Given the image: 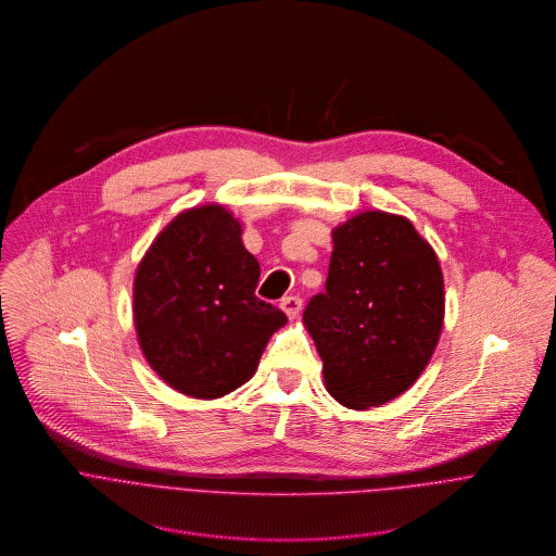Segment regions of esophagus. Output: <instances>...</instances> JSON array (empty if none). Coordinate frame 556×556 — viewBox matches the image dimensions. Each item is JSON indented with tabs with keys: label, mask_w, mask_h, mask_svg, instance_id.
Segmentation results:
<instances>
[{
	"label": "esophagus",
	"mask_w": 556,
	"mask_h": 556,
	"mask_svg": "<svg viewBox=\"0 0 556 556\" xmlns=\"http://www.w3.org/2000/svg\"><path fill=\"white\" fill-rule=\"evenodd\" d=\"M280 308L285 311V315H287V317L298 318L300 317V313H302V300H300V298L289 295V298H285V300L280 302Z\"/></svg>",
	"instance_id": "34e87169"
}]
</instances>
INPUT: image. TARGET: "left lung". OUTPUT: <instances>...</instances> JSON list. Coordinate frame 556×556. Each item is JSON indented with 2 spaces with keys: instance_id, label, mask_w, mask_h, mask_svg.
I'll use <instances>...</instances> for the list:
<instances>
[{
  "instance_id": "obj_1",
  "label": "left lung",
  "mask_w": 556,
  "mask_h": 556,
  "mask_svg": "<svg viewBox=\"0 0 556 556\" xmlns=\"http://www.w3.org/2000/svg\"><path fill=\"white\" fill-rule=\"evenodd\" d=\"M325 293L304 313L325 390L366 410L404 394L443 329L445 287L428 239L400 214L366 210L331 231Z\"/></svg>"
}]
</instances>
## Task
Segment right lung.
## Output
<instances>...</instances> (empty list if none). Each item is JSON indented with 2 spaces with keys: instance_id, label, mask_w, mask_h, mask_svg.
Here are the masks:
<instances>
[{
  "instance_id": "obj_1",
  "label": "right lung",
  "mask_w": 556,
  "mask_h": 556,
  "mask_svg": "<svg viewBox=\"0 0 556 556\" xmlns=\"http://www.w3.org/2000/svg\"><path fill=\"white\" fill-rule=\"evenodd\" d=\"M258 261L218 203L179 212L146 250L132 285L139 346L184 396H227L252 379L287 317L254 295Z\"/></svg>"
}]
</instances>
